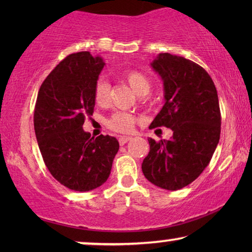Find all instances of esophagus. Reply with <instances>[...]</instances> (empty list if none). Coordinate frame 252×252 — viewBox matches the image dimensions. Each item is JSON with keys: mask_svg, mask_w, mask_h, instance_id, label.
Here are the masks:
<instances>
[{"mask_svg": "<svg viewBox=\"0 0 252 252\" xmlns=\"http://www.w3.org/2000/svg\"><path fill=\"white\" fill-rule=\"evenodd\" d=\"M130 140H132V137L130 136H119V139H118L120 146H124V144L127 143Z\"/></svg>", "mask_w": 252, "mask_h": 252, "instance_id": "esophagus-1", "label": "esophagus"}]
</instances>
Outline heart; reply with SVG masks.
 Listing matches in <instances>:
<instances>
[{
	"mask_svg": "<svg viewBox=\"0 0 252 252\" xmlns=\"http://www.w3.org/2000/svg\"><path fill=\"white\" fill-rule=\"evenodd\" d=\"M120 77L137 95H146L149 93L151 84L149 78L141 71L125 70L122 72ZM109 98V84L105 79H98L94 88V101L97 105H105ZM137 123L135 116L127 112H116L106 120V126L117 133H130Z\"/></svg>",
	"mask_w": 252,
	"mask_h": 252,
	"instance_id": "b5f03b06",
	"label": "heart"
}]
</instances>
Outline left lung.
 Here are the masks:
<instances>
[{"instance_id": "1", "label": "left lung", "mask_w": 252, "mask_h": 252, "mask_svg": "<svg viewBox=\"0 0 252 252\" xmlns=\"http://www.w3.org/2000/svg\"><path fill=\"white\" fill-rule=\"evenodd\" d=\"M151 66L163 80L165 104L149 128L167 127L173 136L159 142L148 139L142 172L157 187L178 190L199 177L218 146V94L208 72L185 57L161 53Z\"/></svg>"}]
</instances>
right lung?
Instances as JSON below:
<instances>
[{
    "mask_svg": "<svg viewBox=\"0 0 252 252\" xmlns=\"http://www.w3.org/2000/svg\"><path fill=\"white\" fill-rule=\"evenodd\" d=\"M105 63L89 51L65 57L42 82L34 109V130L51 175L75 191L108 180L119 150L116 137H91L82 129L94 112V88Z\"/></svg>",
    "mask_w": 252,
    "mask_h": 252,
    "instance_id": "1",
    "label": "right lung"
}]
</instances>
